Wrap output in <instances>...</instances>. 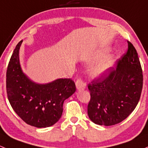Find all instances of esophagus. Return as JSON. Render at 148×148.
I'll list each match as a JSON object with an SVG mask.
<instances>
[{
  "mask_svg": "<svg viewBox=\"0 0 148 148\" xmlns=\"http://www.w3.org/2000/svg\"><path fill=\"white\" fill-rule=\"evenodd\" d=\"M76 88L77 90H84L86 87V84L85 82H83L82 80H77L75 83Z\"/></svg>",
  "mask_w": 148,
  "mask_h": 148,
  "instance_id": "obj_1",
  "label": "esophagus"
}]
</instances>
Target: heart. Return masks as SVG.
Listing matches in <instances>:
<instances>
[{
	"label": "heart",
	"instance_id": "1",
	"mask_svg": "<svg viewBox=\"0 0 148 148\" xmlns=\"http://www.w3.org/2000/svg\"><path fill=\"white\" fill-rule=\"evenodd\" d=\"M108 51H109L108 49H103V51H100L92 61H95L97 59L101 58L102 57L107 54ZM115 61H116V58L114 56H108V57L100 60L96 65L92 66L90 70V75L95 78H99V77H102L106 75L110 71V70L114 66Z\"/></svg>",
	"mask_w": 148,
	"mask_h": 148
}]
</instances>
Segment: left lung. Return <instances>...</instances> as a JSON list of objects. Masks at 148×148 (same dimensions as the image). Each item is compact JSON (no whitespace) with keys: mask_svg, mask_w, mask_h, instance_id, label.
<instances>
[{"mask_svg":"<svg viewBox=\"0 0 148 148\" xmlns=\"http://www.w3.org/2000/svg\"><path fill=\"white\" fill-rule=\"evenodd\" d=\"M127 53L111 68L107 77L88 84L90 100L88 115L100 125L118 124L130 115L139 102L143 88V71L138 53L127 41Z\"/></svg>","mask_w":148,"mask_h":148,"instance_id":"obj_1","label":"left lung"}]
</instances>
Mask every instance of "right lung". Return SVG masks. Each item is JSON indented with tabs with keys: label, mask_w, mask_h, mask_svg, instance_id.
<instances>
[{
	"label": "right lung",
	"mask_w": 148,
	"mask_h": 148,
	"mask_svg": "<svg viewBox=\"0 0 148 148\" xmlns=\"http://www.w3.org/2000/svg\"><path fill=\"white\" fill-rule=\"evenodd\" d=\"M22 42L16 45L8 66V98L13 110L27 124L39 128L50 127L61 118L64 101L75 92V85L70 78H58L44 84L30 80L20 63Z\"/></svg>",
	"instance_id": "right-lung-1"
}]
</instances>
